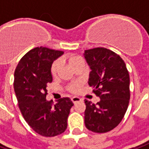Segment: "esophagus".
<instances>
[{
	"label": "esophagus",
	"instance_id": "obj_1",
	"mask_svg": "<svg viewBox=\"0 0 149 149\" xmlns=\"http://www.w3.org/2000/svg\"><path fill=\"white\" fill-rule=\"evenodd\" d=\"M72 102H73V103H77V102H78L81 101V99L79 97H72Z\"/></svg>",
	"mask_w": 149,
	"mask_h": 149
}]
</instances>
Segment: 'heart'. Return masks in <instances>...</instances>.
Here are the masks:
<instances>
[{
    "mask_svg": "<svg viewBox=\"0 0 149 149\" xmlns=\"http://www.w3.org/2000/svg\"><path fill=\"white\" fill-rule=\"evenodd\" d=\"M65 60L68 62V63L72 67V68H73L76 66V64L78 62H80L81 61V59L79 57V56H74V55H70L68 56L66 58H65ZM59 68H60V63L58 61H56V62H54L52 63V68H51V73L52 75V77H56V76H57V73H58V72H59ZM79 87H80V84L79 83H75L73 85H71L70 87H68V89H69V91L70 92H72V93H76V92H77L78 91V89H79Z\"/></svg>",
    "mask_w": 149,
    "mask_h": 149,
    "instance_id": "1",
    "label": "heart"
}]
</instances>
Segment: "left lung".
<instances>
[{"label": "left lung", "instance_id": "8db88e82", "mask_svg": "<svg viewBox=\"0 0 149 149\" xmlns=\"http://www.w3.org/2000/svg\"><path fill=\"white\" fill-rule=\"evenodd\" d=\"M83 55L91 69L88 84L100 97L96 104L85 100V126L94 133H107L119 124L127 109L129 73L124 61L109 49H89Z\"/></svg>", "mask_w": 149, "mask_h": 149}]
</instances>
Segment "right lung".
Wrapping results in <instances>:
<instances>
[{"label": "right lung", "mask_w": 149, "mask_h": 149, "mask_svg": "<svg viewBox=\"0 0 149 149\" xmlns=\"http://www.w3.org/2000/svg\"><path fill=\"white\" fill-rule=\"evenodd\" d=\"M62 51L36 47L25 54L14 73V90L24 119L36 133L54 137L64 133L68 127L69 97H63L53 106L46 99L47 84L52 81V64L63 54Z\"/></svg>", "instance_id": "right-lung-1"}]
</instances>
